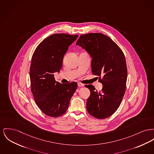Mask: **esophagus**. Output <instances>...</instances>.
Returning a JSON list of instances; mask_svg holds the SVG:
<instances>
[{
	"label": "esophagus",
	"instance_id": "34e87169",
	"mask_svg": "<svg viewBox=\"0 0 154 154\" xmlns=\"http://www.w3.org/2000/svg\"><path fill=\"white\" fill-rule=\"evenodd\" d=\"M78 86H79V87H84V85L83 84H82V83L79 82V83H78Z\"/></svg>",
	"mask_w": 154,
	"mask_h": 154
}]
</instances>
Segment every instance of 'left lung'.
I'll list each match as a JSON object with an SVG mask.
<instances>
[{"mask_svg": "<svg viewBox=\"0 0 154 154\" xmlns=\"http://www.w3.org/2000/svg\"><path fill=\"white\" fill-rule=\"evenodd\" d=\"M76 45L90 54L92 72L99 76L103 85L100 92L92 85H85L91 92L87 100V111L94 118H108L117 110L125 93L127 77L125 56L112 39L101 33L82 35Z\"/></svg>", "mask_w": 154, "mask_h": 154, "instance_id": "8db88e82", "label": "left lung"}]
</instances>
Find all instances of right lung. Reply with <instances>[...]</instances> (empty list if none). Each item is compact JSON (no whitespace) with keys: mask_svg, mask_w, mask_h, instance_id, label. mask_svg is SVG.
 I'll return each mask as SVG.
<instances>
[{"mask_svg":"<svg viewBox=\"0 0 154 154\" xmlns=\"http://www.w3.org/2000/svg\"><path fill=\"white\" fill-rule=\"evenodd\" d=\"M78 36L54 34L42 41L32 54L29 70L31 92L38 108L48 116L63 115L77 88L76 82H56L54 73L60 72L64 55Z\"/></svg>","mask_w":154,"mask_h":154,"instance_id":"right-lung-1","label":"right lung"}]
</instances>
